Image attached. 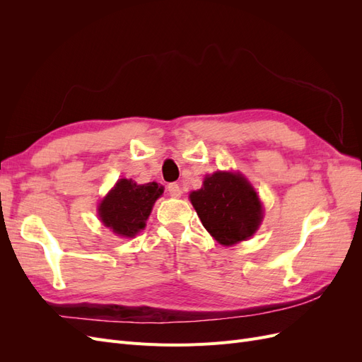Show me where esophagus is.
Instances as JSON below:
<instances>
[{
	"instance_id": "1",
	"label": "esophagus",
	"mask_w": 362,
	"mask_h": 362,
	"mask_svg": "<svg viewBox=\"0 0 362 362\" xmlns=\"http://www.w3.org/2000/svg\"><path fill=\"white\" fill-rule=\"evenodd\" d=\"M168 193H169L170 196H173V198H180L182 192H181L180 185H178L177 182H170V184L168 185Z\"/></svg>"
}]
</instances>
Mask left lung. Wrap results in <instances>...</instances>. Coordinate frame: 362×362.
<instances>
[{
	"instance_id": "left-lung-1",
	"label": "left lung",
	"mask_w": 362,
	"mask_h": 362,
	"mask_svg": "<svg viewBox=\"0 0 362 362\" xmlns=\"http://www.w3.org/2000/svg\"><path fill=\"white\" fill-rule=\"evenodd\" d=\"M190 202L204 228L223 246L250 238L262 221V204L243 175L214 172L202 187L190 193Z\"/></svg>"
}]
</instances>
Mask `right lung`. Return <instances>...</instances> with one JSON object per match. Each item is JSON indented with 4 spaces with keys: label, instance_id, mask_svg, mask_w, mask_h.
<instances>
[{
    "label": "right lung",
    "instance_id": "1",
    "mask_svg": "<svg viewBox=\"0 0 362 362\" xmlns=\"http://www.w3.org/2000/svg\"><path fill=\"white\" fill-rule=\"evenodd\" d=\"M163 194V187L157 182L137 184L122 178L98 206L104 226L120 237H134L146 226L152 205Z\"/></svg>",
    "mask_w": 362,
    "mask_h": 362
}]
</instances>
